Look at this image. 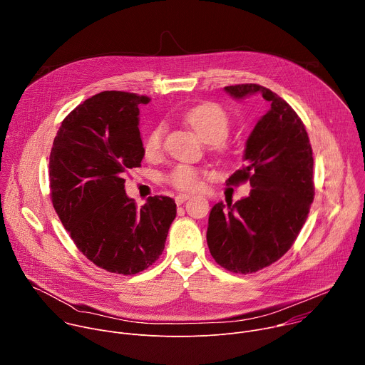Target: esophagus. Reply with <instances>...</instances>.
Returning <instances> with one entry per match:
<instances>
[{"label":"esophagus","mask_w":365,"mask_h":365,"mask_svg":"<svg viewBox=\"0 0 365 365\" xmlns=\"http://www.w3.org/2000/svg\"><path fill=\"white\" fill-rule=\"evenodd\" d=\"M189 197H190L189 193H180V195H178V196L175 197V202H176V205H182V203L186 202Z\"/></svg>","instance_id":"esophagus-1"}]
</instances>
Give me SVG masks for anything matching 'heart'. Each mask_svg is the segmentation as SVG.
Here are the masks:
<instances>
[{
    "mask_svg": "<svg viewBox=\"0 0 365 365\" xmlns=\"http://www.w3.org/2000/svg\"><path fill=\"white\" fill-rule=\"evenodd\" d=\"M183 121L207 144H214L215 150H222V141L230 133V118L227 113L217 103H200L192 107L183 114ZM165 125H155L144 138L143 151L148 160L159 159L163 153L165 144ZM202 172L187 165H179L172 169L165 180L179 190H193L199 186Z\"/></svg>",
    "mask_w": 365,
    "mask_h": 365,
    "instance_id": "1",
    "label": "heart"
}]
</instances>
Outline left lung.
Returning a JSON list of instances; mask_svg holds the SVG:
<instances>
[{"instance_id": "left-lung-1", "label": "left lung", "mask_w": 365, "mask_h": 365, "mask_svg": "<svg viewBox=\"0 0 365 365\" xmlns=\"http://www.w3.org/2000/svg\"><path fill=\"white\" fill-rule=\"evenodd\" d=\"M234 98L262 93L270 111L247 140L245 165L227 186L250 182V196L217 203L206 241L215 262L250 274L282 258L296 241L315 197L314 158L304 124L277 93L257 83L225 86Z\"/></svg>"}]
</instances>
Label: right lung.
<instances>
[{
	"label": "right lung",
	"instance_id": "obj_1",
	"mask_svg": "<svg viewBox=\"0 0 365 365\" xmlns=\"http://www.w3.org/2000/svg\"><path fill=\"white\" fill-rule=\"evenodd\" d=\"M148 101L123 91L93 95L62 121L50 151V197L65 230L89 262L124 276L160 257L176 217L172 197L150 196L137 207L124 189L127 170L141 166L138 107Z\"/></svg>",
	"mask_w": 365,
	"mask_h": 365
}]
</instances>
